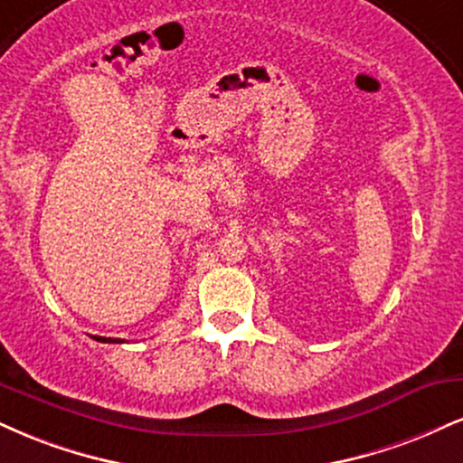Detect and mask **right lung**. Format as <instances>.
Wrapping results in <instances>:
<instances>
[{
    "instance_id": "add662e5",
    "label": "right lung",
    "mask_w": 463,
    "mask_h": 463,
    "mask_svg": "<svg viewBox=\"0 0 463 463\" xmlns=\"http://www.w3.org/2000/svg\"><path fill=\"white\" fill-rule=\"evenodd\" d=\"M97 341L99 343H125V341H120V338H105V336H97Z\"/></svg>"
}]
</instances>
